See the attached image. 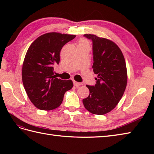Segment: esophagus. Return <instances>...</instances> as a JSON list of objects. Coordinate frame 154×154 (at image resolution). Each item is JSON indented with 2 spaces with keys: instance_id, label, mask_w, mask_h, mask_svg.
Returning a JSON list of instances; mask_svg holds the SVG:
<instances>
[{
  "instance_id": "1",
  "label": "esophagus",
  "mask_w": 154,
  "mask_h": 154,
  "mask_svg": "<svg viewBox=\"0 0 154 154\" xmlns=\"http://www.w3.org/2000/svg\"><path fill=\"white\" fill-rule=\"evenodd\" d=\"M73 85H74V86H76V87H79V86H81V85H82V83H78V82H77V81H73Z\"/></svg>"
}]
</instances>
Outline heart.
Segmentation results:
<instances>
[{
  "instance_id": "b5f03b06",
  "label": "heart",
  "mask_w": 154,
  "mask_h": 154,
  "mask_svg": "<svg viewBox=\"0 0 154 154\" xmlns=\"http://www.w3.org/2000/svg\"><path fill=\"white\" fill-rule=\"evenodd\" d=\"M86 44H88L87 41L86 40H85V39H81V40L79 41V43L78 45H86Z\"/></svg>"
}]
</instances>
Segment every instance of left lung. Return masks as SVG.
<instances>
[{
	"label": "left lung",
	"instance_id": "left-lung-1",
	"mask_svg": "<svg viewBox=\"0 0 154 154\" xmlns=\"http://www.w3.org/2000/svg\"><path fill=\"white\" fill-rule=\"evenodd\" d=\"M84 36L93 42V69L98 76L94 85H87L90 93L83 103L90 112L103 115L115 108L125 91L126 62L120 49L113 42L93 34Z\"/></svg>",
	"mask_w": 154,
	"mask_h": 154
}]
</instances>
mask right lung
<instances>
[{
    "mask_svg": "<svg viewBox=\"0 0 154 154\" xmlns=\"http://www.w3.org/2000/svg\"><path fill=\"white\" fill-rule=\"evenodd\" d=\"M76 35L50 32L33 42L22 65V82L28 97L38 109L50 110L61 105L66 91L73 86L71 80H61L54 75L59 64L60 51Z\"/></svg>",
    "mask_w": 154,
    "mask_h": 154,
    "instance_id": "right-lung-1",
    "label": "right lung"
}]
</instances>
